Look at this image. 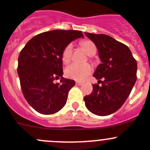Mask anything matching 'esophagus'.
Masks as SVG:
<instances>
[{
    "instance_id": "1",
    "label": "esophagus",
    "mask_w": 150,
    "mask_h": 150,
    "mask_svg": "<svg viewBox=\"0 0 150 150\" xmlns=\"http://www.w3.org/2000/svg\"><path fill=\"white\" fill-rule=\"evenodd\" d=\"M82 82H76V85H79V86H81V85H82Z\"/></svg>"
}]
</instances>
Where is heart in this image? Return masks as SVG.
Wrapping results in <instances>:
<instances>
[{"label": "heart", "mask_w": 150, "mask_h": 150, "mask_svg": "<svg viewBox=\"0 0 150 150\" xmlns=\"http://www.w3.org/2000/svg\"><path fill=\"white\" fill-rule=\"evenodd\" d=\"M82 46L89 56H93L96 54V46L91 40H85L82 42ZM72 43H69L65 47L62 53V59L64 63H68L71 61L73 52ZM92 72V68L89 64L72 63L65 68V75L67 77L75 79L76 81H83Z\"/></svg>", "instance_id": "obj_1"}]
</instances>
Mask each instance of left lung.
I'll list each match as a JSON object with an SVG mask.
<instances>
[{"label": "left lung", "mask_w": 150, "mask_h": 150, "mask_svg": "<svg viewBox=\"0 0 150 150\" xmlns=\"http://www.w3.org/2000/svg\"><path fill=\"white\" fill-rule=\"evenodd\" d=\"M85 35L96 45L102 62L93 75L102 85H93V92L84 97L85 106L95 115H110L123 105L136 82V60L126 45L109 35Z\"/></svg>", "instance_id": "1"}]
</instances>
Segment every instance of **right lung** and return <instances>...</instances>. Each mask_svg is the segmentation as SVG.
Returning <instances> with one entry per match:
<instances>
[{
  "label": "right lung",
  "mask_w": 150,
  "mask_h": 150,
  "mask_svg": "<svg viewBox=\"0 0 150 150\" xmlns=\"http://www.w3.org/2000/svg\"><path fill=\"white\" fill-rule=\"evenodd\" d=\"M83 38L76 30H52L31 38L21 51L18 74L24 97L31 108L45 115L60 110L75 81L62 77V53L68 44ZM61 79L60 83L54 80Z\"/></svg>",
  "instance_id": "add662e5"
}]
</instances>
